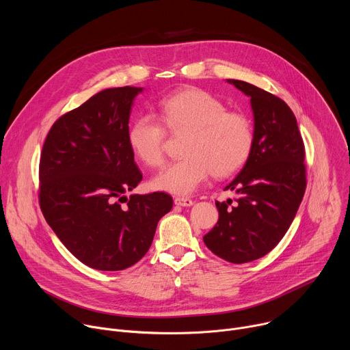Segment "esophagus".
<instances>
[{
    "label": "esophagus",
    "mask_w": 350,
    "mask_h": 350,
    "mask_svg": "<svg viewBox=\"0 0 350 350\" xmlns=\"http://www.w3.org/2000/svg\"><path fill=\"white\" fill-rule=\"evenodd\" d=\"M174 204L177 206H192L193 205V201L189 198H184V196H177L174 198Z\"/></svg>",
    "instance_id": "34e87169"
}]
</instances>
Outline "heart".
Listing matches in <instances>:
<instances>
[{
  "mask_svg": "<svg viewBox=\"0 0 350 350\" xmlns=\"http://www.w3.org/2000/svg\"><path fill=\"white\" fill-rule=\"evenodd\" d=\"M158 108L159 119L142 113L133 120L127 133L134 155L148 167H159L166 157L163 125L173 134L188 131L181 148L184 158L152 178L151 185L158 191L188 195L211 174L220 178L234 174L252 152V120L242 112L227 111L221 99L205 90L174 92L163 98Z\"/></svg>",
  "mask_w": 350,
  "mask_h": 350,
  "instance_id": "b5f03b06",
  "label": "heart"
}]
</instances>
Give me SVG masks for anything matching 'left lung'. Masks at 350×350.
<instances>
[{
    "label": "left lung",
    "instance_id": "left-lung-1",
    "mask_svg": "<svg viewBox=\"0 0 350 350\" xmlns=\"http://www.w3.org/2000/svg\"><path fill=\"white\" fill-rule=\"evenodd\" d=\"M251 98L255 141L239 174L224 188L237 198L216 202L217 224L204 237L219 258L241 265L267 255L288 231L306 189L305 144L281 98L227 80Z\"/></svg>",
    "mask_w": 350,
    "mask_h": 350
}]
</instances>
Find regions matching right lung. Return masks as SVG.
<instances>
[{
  "label": "right lung",
  "instance_id": "1",
  "mask_svg": "<svg viewBox=\"0 0 350 350\" xmlns=\"http://www.w3.org/2000/svg\"><path fill=\"white\" fill-rule=\"evenodd\" d=\"M141 91L130 85L99 91L62 115L42 145L41 212L72 255L95 270L135 265L173 206L166 192L124 195L142 180L127 141Z\"/></svg>",
  "mask_w": 350,
  "mask_h": 350
}]
</instances>
